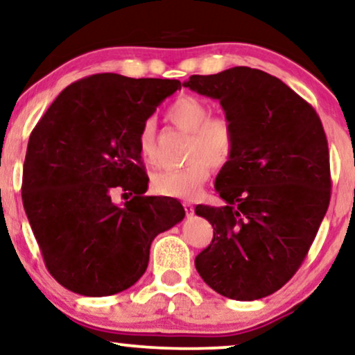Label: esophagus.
Wrapping results in <instances>:
<instances>
[{
  "instance_id": "esophagus-1",
  "label": "esophagus",
  "mask_w": 355,
  "mask_h": 355,
  "mask_svg": "<svg viewBox=\"0 0 355 355\" xmlns=\"http://www.w3.org/2000/svg\"><path fill=\"white\" fill-rule=\"evenodd\" d=\"M182 205H184V210H186V214H187V215H192V214H194V205H192V202L184 200V202H182Z\"/></svg>"
}]
</instances>
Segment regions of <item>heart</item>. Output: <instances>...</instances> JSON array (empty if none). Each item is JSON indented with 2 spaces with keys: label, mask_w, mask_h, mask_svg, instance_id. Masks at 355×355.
<instances>
[{
  "label": "heart",
  "mask_w": 355,
  "mask_h": 355,
  "mask_svg": "<svg viewBox=\"0 0 355 355\" xmlns=\"http://www.w3.org/2000/svg\"><path fill=\"white\" fill-rule=\"evenodd\" d=\"M210 105L196 96H181L169 105L166 116L173 125L191 135L186 161L176 171H159L151 186L159 196L176 199H196L209 181L214 166L222 168L233 159L236 133L227 117L210 116ZM155 123L146 121L138 133V150L146 163L153 159Z\"/></svg>",
  "instance_id": "1"
}]
</instances>
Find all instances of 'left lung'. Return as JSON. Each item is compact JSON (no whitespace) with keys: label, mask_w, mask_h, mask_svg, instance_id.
Instances as JSON below:
<instances>
[{"label":"left lung","mask_w":355,"mask_h":355,"mask_svg":"<svg viewBox=\"0 0 355 355\" xmlns=\"http://www.w3.org/2000/svg\"><path fill=\"white\" fill-rule=\"evenodd\" d=\"M184 86L218 99L236 133L233 159L215 179L227 205L196 207L214 227L196 269L220 295L264 298L293 277L328 210L323 123L295 91L256 68L192 75Z\"/></svg>","instance_id":"8db88e82"}]
</instances>
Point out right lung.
I'll use <instances>...</instances> for the list:
<instances>
[{"label": "right lung", "instance_id": "1", "mask_svg": "<svg viewBox=\"0 0 355 355\" xmlns=\"http://www.w3.org/2000/svg\"><path fill=\"white\" fill-rule=\"evenodd\" d=\"M181 81L99 73L73 83L31 133L22 204L53 279L105 297L132 287L150 246L186 215L178 200L144 196L148 176L138 133ZM121 187L132 199L112 202Z\"/></svg>", "mask_w": 355, "mask_h": 355}]
</instances>
